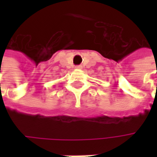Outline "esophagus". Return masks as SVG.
<instances>
[{
  "label": "esophagus",
  "mask_w": 157,
  "mask_h": 157,
  "mask_svg": "<svg viewBox=\"0 0 157 157\" xmlns=\"http://www.w3.org/2000/svg\"><path fill=\"white\" fill-rule=\"evenodd\" d=\"M75 68L76 69H81V66H80V65H77Z\"/></svg>",
  "instance_id": "34e87169"
}]
</instances>
